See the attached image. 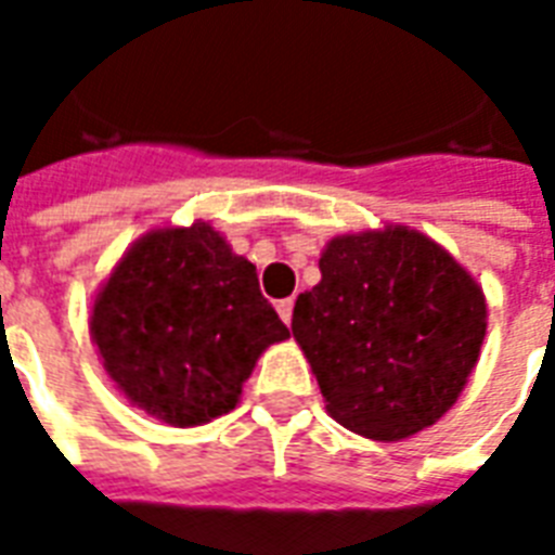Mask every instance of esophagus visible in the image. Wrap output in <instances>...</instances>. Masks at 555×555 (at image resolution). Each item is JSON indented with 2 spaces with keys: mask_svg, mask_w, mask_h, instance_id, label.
<instances>
[{
  "mask_svg": "<svg viewBox=\"0 0 555 555\" xmlns=\"http://www.w3.org/2000/svg\"><path fill=\"white\" fill-rule=\"evenodd\" d=\"M293 307H295L293 298H286V301H278V315H281L286 327L293 324Z\"/></svg>",
  "mask_w": 555,
  "mask_h": 555,
  "instance_id": "34e87169",
  "label": "esophagus"
}]
</instances>
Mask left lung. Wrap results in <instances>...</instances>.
<instances>
[{
  "label": "left lung",
  "mask_w": 555,
  "mask_h": 555,
  "mask_svg": "<svg viewBox=\"0 0 555 555\" xmlns=\"http://www.w3.org/2000/svg\"><path fill=\"white\" fill-rule=\"evenodd\" d=\"M322 281L298 295L293 336L333 421L374 441L410 439L451 410L486 339L474 274L406 224L339 233Z\"/></svg>",
  "instance_id": "1"
}]
</instances>
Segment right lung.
I'll return each mask as SVG.
<instances>
[{
  "mask_svg": "<svg viewBox=\"0 0 555 555\" xmlns=\"http://www.w3.org/2000/svg\"><path fill=\"white\" fill-rule=\"evenodd\" d=\"M104 372L128 401L172 427H198L240 403L260 353L289 339L257 269L210 222L143 233L95 293Z\"/></svg>",
  "mask_w": 555,
  "mask_h": 555,
  "instance_id": "1",
  "label": "right lung"
}]
</instances>
